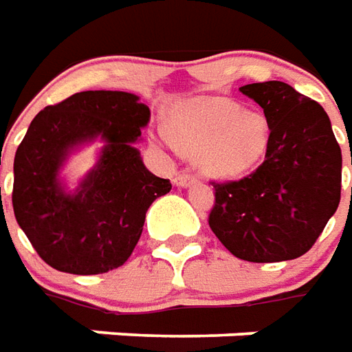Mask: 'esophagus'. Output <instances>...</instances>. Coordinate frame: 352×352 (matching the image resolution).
I'll return each mask as SVG.
<instances>
[{
  "instance_id": "esophagus-1",
  "label": "esophagus",
  "mask_w": 352,
  "mask_h": 352,
  "mask_svg": "<svg viewBox=\"0 0 352 352\" xmlns=\"http://www.w3.org/2000/svg\"><path fill=\"white\" fill-rule=\"evenodd\" d=\"M197 178L195 176H191V174H178L176 178H174V186L176 188H189L191 184H195Z\"/></svg>"
}]
</instances>
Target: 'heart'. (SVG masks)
Returning a JSON list of instances; mask_svg holds the SVG:
<instances>
[{
    "label": "heart",
    "instance_id": "heart-1",
    "mask_svg": "<svg viewBox=\"0 0 352 352\" xmlns=\"http://www.w3.org/2000/svg\"><path fill=\"white\" fill-rule=\"evenodd\" d=\"M170 132L182 151L199 155L214 178H236L265 157L271 142L267 117L221 96H203L172 111Z\"/></svg>",
    "mask_w": 352,
    "mask_h": 352
}]
</instances>
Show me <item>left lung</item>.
I'll return each mask as SVG.
<instances>
[{"instance_id": "obj_1", "label": "left lung", "mask_w": 352, "mask_h": 352, "mask_svg": "<svg viewBox=\"0 0 352 352\" xmlns=\"http://www.w3.org/2000/svg\"><path fill=\"white\" fill-rule=\"evenodd\" d=\"M239 91L263 108L271 142L263 163L250 176L214 184L216 203L208 223L241 260H296L338 210L340 144L322 106L288 83H252Z\"/></svg>"}]
</instances>
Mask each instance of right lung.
Here are the masks:
<instances>
[{"mask_svg":"<svg viewBox=\"0 0 352 352\" xmlns=\"http://www.w3.org/2000/svg\"><path fill=\"white\" fill-rule=\"evenodd\" d=\"M149 108L132 92L83 91L41 109L14 155L12 210L45 263L72 275H100L131 258L157 197L170 180L146 168L136 144ZM102 144L76 190L61 178L69 155Z\"/></svg>","mask_w":352,"mask_h":352,"instance_id":"1","label":"right lung"}]
</instances>
